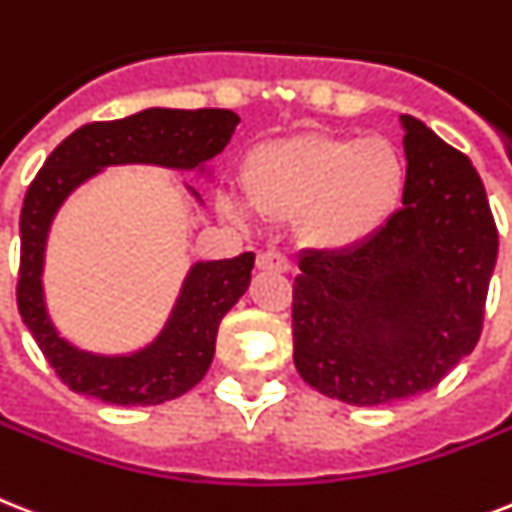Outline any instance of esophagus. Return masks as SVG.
<instances>
[{
  "mask_svg": "<svg viewBox=\"0 0 512 512\" xmlns=\"http://www.w3.org/2000/svg\"><path fill=\"white\" fill-rule=\"evenodd\" d=\"M257 268L260 270H276V273H286V270L292 268L286 255H281L278 249H268L263 255H257Z\"/></svg>",
  "mask_w": 512,
  "mask_h": 512,
  "instance_id": "1",
  "label": "esophagus"
}]
</instances>
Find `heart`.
<instances>
[{
	"mask_svg": "<svg viewBox=\"0 0 512 512\" xmlns=\"http://www.w3.org/2000/svg\"><path fill=\"white\" fill-rule=\"evenodd\" d=\"M242 178L257 213L297 215L299 236L310 247L344 252L371 242L397 215L407 165L397 144L384 136L299 134L252 149ZM249 205L223 199L236 220L252 215Z\"/></svg>",
	"mask_w": 512,
	"mask_h": 512,
	"instance_id": "1",
	"label": "heart"
}]
</instances>
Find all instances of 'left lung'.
<instances>
[{
	"label": "left lung",
	"instance_id": "obj_1",
	"mask_svg": "<svg viewBox=\"0 0 512 512\" xmlns=\"http://www.w3.org/2000/svg\"><path fill=\"white\" fill-rule=\"evenodd\" d=\"M402 210L371 242L302 252L294 365L315 392L355 407L436 386L481 336L497 228L471 160L413 115Z\"/></svg>",
	"mask_w": 512,
	"mask_h": 512
}]
</instances>
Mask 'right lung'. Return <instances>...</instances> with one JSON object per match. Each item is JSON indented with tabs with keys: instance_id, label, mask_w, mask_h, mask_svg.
Returning <instances> with one entry per match:
<instances>
[{
	"instance_id": "1",
	"label": "right lung",
	"mask_w": 512,
	"mask_h": 512,
	"mask_svg": "<svg viewBox=\"0 0 512 512\" xmlns=\"http://www.w3.org/2000/svg\"><path fill=\"white\" fill-rule=\"evenodd\" d=\"M239 126L231 110L147 107L123 120L89 123L62 141L28 186L20 210L18 310L54 373L73 392L110 405H160L205 378L215 355L223 315L247 292L255 255L199 260L189 265L168 321L139 350L105 355L83 350L60 334L44 297V257L52 223L65 199L118 165H157L213 178L210 160L223 152ZM202 205L197 191L184 184Z\"/></svg>"
}]
</instances>
